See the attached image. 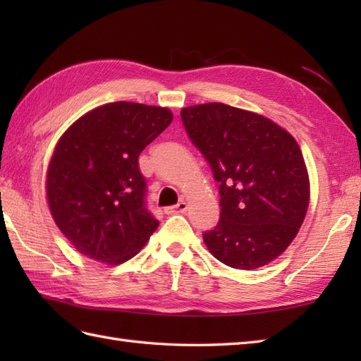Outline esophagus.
Segmentation results:
<instances>
[{"mask_svg":"<svg viewBox=\"0 0 361 361\" xmlns=\"http://www.w3.org/2000/svg\"><path fill=\"white\" fill-rule=\"evenodd\" d=\"M188 209V204L186 202H180L178 204H173V206H167L164 209V212L167 216H172V214H185Z\"/></svg>","mask_w":361,"mask_h":361,"instance_id":"1","label":"esophagus"}]
</instances>
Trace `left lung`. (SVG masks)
I'll list each match as a JSON object with an SVG mask.
<instances>
[{"instance_id": "8db88e82", "label": "left lung", "mask_w": 361, "mask_h": 361, "mask_svg": "<svg viewBox=\"0 0 361 361\" xmlns=\"http://www.w3.org/2000/svg\"><path fill=\"white\" fill-rule=\"evenodd\" d=\"M181 119L220 185V220L203 233L206 247L239 270L270 264L295 239L309 208L296 140L257 113L219 102L186 106Z\"/></svg>"}]
</instances>
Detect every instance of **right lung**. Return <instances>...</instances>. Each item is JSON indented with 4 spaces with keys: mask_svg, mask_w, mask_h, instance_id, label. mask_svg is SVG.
Segmentation results:
<instances>
[{
    "mask_svg": "<svg viewBox=\"0 0 361 361\" xmlns=\"http://www.w3.org/2000/svg\"><path fill=\"white\" fill-rule=\"evenodd\" d=\"M172 119L163 106L113 102L83 114L60 137L46 194L54 221L80 255L122 264L158 228L137 158Z\"/></svg>",
    "mask_w": 361,
    "mask_h": 361,
    "instance_id": "obj_1",
    "label": "right lung"
}]
</instances>
